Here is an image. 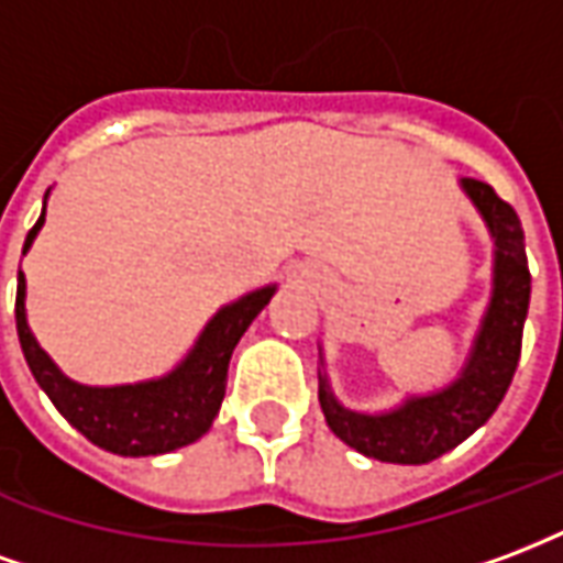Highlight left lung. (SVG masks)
I'll return each mask as SVG.
<instances>
[{"label": "left lung", "instance_id": "obj_1", "mask_svg": "<svg viewBox=\"0 0 563 563\" xmlns=\"http://www.w3.org/2000/svg\"><path fill=\"white\" fill-rule=\"evenodd\" d=\"M464 189L495 234L497 258L492 307L461 379L437 395L413 398L401 410L386 416L343 410L325 379L319 383V404L329 428L346 446H353L367 459L389 464H428L440 459L443 452L459 446L461 440H467L479 424L488 422L519 367L521 331L531 301V271L525 256L519 213L476 177H467Z\"/></svg>", "mask_w": 563, "mask_h": 563}]
</instances>
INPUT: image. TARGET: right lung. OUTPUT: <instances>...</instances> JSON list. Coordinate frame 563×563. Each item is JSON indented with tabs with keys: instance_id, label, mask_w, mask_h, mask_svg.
Wrapping results in <instances>:
<instances>
[{
	"instance_id": "add662e5",
	"label": "right lung",
	"mask_w": 563,
	"mask_h": 563,
	"mask_svg": "<svg viewBox=\"0 0 563 563\" xmlns=\"http://www.w3.org/2000/svg\"><path fill=\"white\" fill-rule=\"evenodd\" d=\"M42 222L44 210L26 234L23 253L30 250ZM23 292H26V280H23V271H18L14 317H18L20 346H23L32 377L47 391L56 410L66 416L87 440L108 452L162 455L172 449L189 446L201 434H208L210 422L220 413V404L225 398L232 350L241 341V334L250 329V322L258 317V310L271 301L274 286L222 307L220 313L210 319L205 334L198 338L196 350L174 374L153 379V383L114 386V389H87L56 371V365L44 355L26 325Z\"/></svg>"
}]
</instances>
